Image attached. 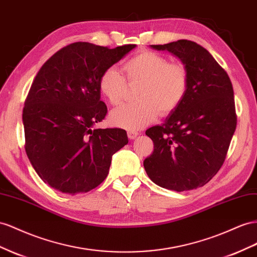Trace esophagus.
Segmentation results:
<instances>
[{"mask_svg":"<svg viewBox=\"0 0 257 257\" xmlns=\"http://www.w3.org/2000/svg\"><path fill=\"white\" fill-rule=\"evenodd\" d=\"M138 135H140V133L136 131H128L127 132V137L130 138V140H135Z\"/></svg>","mask_w":257,"mask_h":257,"instance_id":"obj_1","label":"esophagus"}]
</instances>
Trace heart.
I'll return each instance as SVG.
<instances>
[{
    "instance_id": "b5f03b06",
    "label": "heart",
    "mask_w": 257,
    "mask_h": 257,
    "mask_svg": "<svg viewBox=\"0 0 257 257\" xmlns=\"http://www.w3.org/2000/svg\"><path fill=\"white\" fill-rule=\"evenodd\" d=\"M130 82H141L136 102L113 109L109 120L113 125L136 131L154 122L159 113L168 115L180 105L188 89V72L185 66L170 62L163 55L143 51L123 65ZM99 91L111 103L121 102L126 81L114 67L103 71L98 82Z\"/></svg>"
}]
</instances>
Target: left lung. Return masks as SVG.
Returning a JSON list of instances; mask_svg holds the SVG:
<instances>
[{
    "label": "left lung",
    "instance_id": "left-lung-1",
    "mask_svg": "<svg viewBox=\"0 0 257 257\" xmlns=\"http://www.w3.org/2000/svg\"><path fill=\"white\" fill-rule=\"evenodd\" d=\"M176 56L188 72V89L161 125L146 131L155 145L144 168L158 186L175 191L202 187L223 165L237 126L229 77L204 47L188 40L150 45Z\"/></svg>",
    "mask_w": 257,
    "mask_h": 257
}]
</instances>
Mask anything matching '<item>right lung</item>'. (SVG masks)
<instances>
[{"instance_id": "right-lung-1", "label": "right lung", "mask_w": 257, "mask_h": 257, "mask_svg": "<svg viewBox=\"0 0 257 257\" xmlns=\"http://www.w3.org/2000/svg\"><path fill=\"white\" fill-rule=\"evenodd\" d=\"M135 47L72 43L34 78L23 111L26 152L52 188L72 196L96 188L107 177L112 156L128 143L124 130L94 126L107 113L101 73Z\"/></svg>"}]
</instances>
